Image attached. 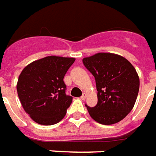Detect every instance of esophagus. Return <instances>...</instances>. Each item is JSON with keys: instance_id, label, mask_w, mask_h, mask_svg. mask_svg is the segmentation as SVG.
Returning a JSON list of instances; mask_svg holds the SVG:
<instances>
[{"instance_id": "34e87169", "label": "esophagus", "mask_w": 156, "mask_h": 156, "mask_svg": "<svg viewBox=\"0 0 156 156\" xmlns=\"http://www.w3.org/2000/svg\"><path fill=\"white\" fill-rule=\"evenodd\" d=\"M86 98H87V93H83V95L81 96V99L82 100H85V99H86Z\"/></svg>"}]
</instances>
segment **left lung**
Instances as JSON below:
<instances>
[{
    "label": "left lung",
    "instance_id": "8db88e82",
    "mask_svg": "<svg viewBox=\"0 0 156 156\" xmlns=\"http://www.w3.org/2000/svg\"><path fill=\"white\" fill-rule=\"evenodd\" d=\"M84 66L94 76L98 104L88 113L102 125H112L124 119L132 110L139 92L140 79L136 69L121 55L98 53L83 59Z\"/></svg>",
    "mask_w": 156,
    "mask_h": 156
}]
</instances>
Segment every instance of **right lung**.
Wrapping results in <instances>:
<instances>
[{
	"mask_svg": "<svg viewBox=\"0 0 156 156\" xmlns=\"http://www.w3.org/2000/svg\"><path fill=\"white\" fill-rule=\"evenodd\" d=\"M74 58L48 56L32 62L20 74L16 88L24 110L38 124H56L66 115L73 98L66 95L64 75Z\"/></svg>",
	"mask_w": 156,
	"mask_h": 156,
	"instance_id": "obj_1",
	"label": "right lung"
}]
</instances>
